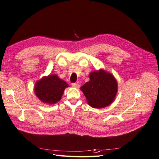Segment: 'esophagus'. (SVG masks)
<instances>
[{
    "instance_id": "34e87169",
    "label": "esophagus",
    "mask_w": 159,
    "mask_h": 159,
    "mask_svg": "<svg viewBox=\"0 0 159 159\" xmlns=\"http://www.w3.org/2000/svg\"><path fill=\"white\" fill-rule=\"evenodd\" d=\"M72 86L73 87H75V88H79V84H76V83H73L72 84Z\"/></svg>"
}]
</instances>
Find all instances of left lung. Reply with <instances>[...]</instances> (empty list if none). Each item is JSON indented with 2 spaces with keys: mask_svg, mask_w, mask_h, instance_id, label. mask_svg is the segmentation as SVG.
I'll return each instance as SVG.
<instances>
[{
  "mask_svg": "<svg viewBox=\"0 0 159 159\" xmlns=\"http://www.w3.org/2000/svg\"><path fill=\"white\" fill-rule=\"evenodd\" d=\"M89 76L90 80L80 87L88 104L94 108L109 106L117 91V83L114 76L100 70L92 72Z\"/></svg>",
  "mask_w": 159,
  "mask_h": 159,
  "instance_id": "left-lung-1",
  "label": "left lung"
}]
</instances>
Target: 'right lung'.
Segmentation results:
<instances>
[{"mask_svg": "<svg viewBox=\"0 0 159 159\" xmlns=\"http://www.w3.org/2000/svg\"><path fill=\"white\" fill-rule=\"evenodd\" d=\"M68 84L60 79L57 75H50L43 77L35 84V93L44 103L53 104L61 99L65 89Z\"/></svg>", "mask_w": 159, "mask_h": 159, "instance_id": "1", "label": "right lung"}]
</instances>
